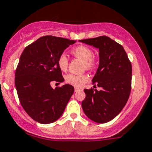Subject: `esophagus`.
<instances>
[{"instance_id": "obj_1", "label": "esophagus", "mask_w": 152, "mask_h": 152, "mask_svg": "<svg viewBox=\"0 0 152 152\" xmlns=\"http://www.w3.org/2000/svg\"><path fill=\"white\" fill-rule=\"evenodd\" d=\"M74 90H75V92H78V91H79V90H81V89L77 88V87H75Z\"/></svg>"}]
</instances>
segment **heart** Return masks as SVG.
<instances>
[{
	"instance_id": "obj_1",
	"label": "heart",
	"mask_w": 152,
	"mask_h": 152,
	"mask_svg": "<svg viewBox=\"0 0 152 152\" xmlns=\"http://www.w3.org/2000/svg\"><path fill=\"white\" fill-rule=\"evenodd\" d=\"M71 53L73 56L79 58L83 60L85 63V67L87 69H91L96 65L93 56V51L90 48L85 45H79L76 47L71 50ZM57 64L59 69L62 71L67 70L68 67V59L65 53H62L58 57ZM89 80V76L87 75L74 74V73H69L65 77V81L67 84L76 87H82Z\"/></svg>"
}]
</instances>
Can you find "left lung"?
<instances>
[{
	"label": "left lung",
	"mask_w": 152,
	"mask_h": 152,
	"mask_svg": "<svg viewBox=\"0 0 152 152\" xmlns=\"http://www.w3.org/2000/svg\"><path fill=\"white\" fill-rule=\"evenodd\" d=\"M79 42L98 48L99 65L93 77L100 90L85 89L82 107L87 118L99 124L110 121L123 110L131 91L132 65L121 45L106 36Z\"/></svg>",
	"instance_id": "left-lung-1"
}]
</instances>
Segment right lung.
Instances as JSON below:
<instances>
[{
    "instance_id": "obj_1",
    "label": "right lung",
    "mask_w": 152,
    "mask_h": 152,
    "mask_svg": "<svg viewBox=\"0 0 152 152\" xmlns=\"http://www.w3.org/2000/svg\"><path fill=\"white\" fill-rule=\"evenodd\" d=\"M76 40L44 36L26 47L15 71V84L20 102L27 114L42 124L62 116L74 92L72 85L53 89L50 82H63L58 57Z\"/></svg>"
}]
</instances>
